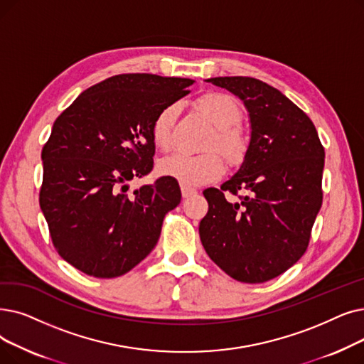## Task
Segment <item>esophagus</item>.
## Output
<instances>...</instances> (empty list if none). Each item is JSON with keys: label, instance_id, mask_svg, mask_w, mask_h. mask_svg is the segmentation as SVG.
I'll use <instances>...</instances> for the list:
<instances>
[{"label": "esophagus", "instance_id": "esophagus-1", "mask_svg": "<svg viewBox=\"0 0 364 364\" xmlns=\"http://www.w3.org/2000/svg\"><path fill=\"white\" fill-rule=\"evenodd\" d=\"M181 195H183V198H188V196H192V195H196V188L181 186Z\"/></svg>", "mask_w": 364, "mask_h": 364}]
</instances>
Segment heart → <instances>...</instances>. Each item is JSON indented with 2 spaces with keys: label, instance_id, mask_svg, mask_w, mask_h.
I'll use <instances>...</instances> for the list:
<instances>
[{
  "label": "heart",
  "instance_id": "1",
  "mask_svg": "<svg viewBox=\"0 0 364 364\" xmlns=\"http://www.w3.org/2000/svg\"><path fill=\"white\" fill-rule=\"evenodd\" d=\"M198 108L215 126L208 147H217L230 162H240L247 150V139L242 131L235 126L241 119V108L228 93L208 92L196 101ZM177 119V105L164 107L153 120L151 136L154 144L168 150L172 141V128ZM162 176L177 180L183 186H200L221 177L225 165L215 151L203 154L173 153L159 164Z\"/></svg>",
  "mask_w": 364,
  "mask_h": 364
}]
</instances>
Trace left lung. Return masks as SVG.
I'll return each instance as SVG.
<instances>
[{"label": "left lung", "instance_id": "1", "mask_svg": "<svg viewBox=\"0 0 364 364\" xmlns=\"http://www.w3.org/2000/svg\"><path fill=\"white\" fill-rule=\"evenodd\" d=\"M238 97L250 117L244 161L221 188H207L199 223L210 259L236 281L259 284L305 252L321 208L324 149L311 119L278 89L252 77L205 80ZM246 192L240 201L225 191Z\"/></svg>", "mask_w": 364, "mask_h": 364}]
</instances>
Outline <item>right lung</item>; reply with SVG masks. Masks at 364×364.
Here are the masks:
<instances>
[{
  "instance_id": "right-lung-1",
  "label": "right lung",
  "mask_w": 364,
  "mask_h": 364,
  "mask_svg": "<svg viewBox=\"0 0 364 364\" xmlns=\"http://www.w3.org/2000/svg\"><path fill=\"white\" fill-rule=\"evenodd\" d=\"M195 80L119 74L78 95L43 147L40 207L53 245L75 269L116 278L144 260L164 217L181 200L178 181L161 177L129 191L153 169L151 124Z\"/></svg>"
}]
</instances>
